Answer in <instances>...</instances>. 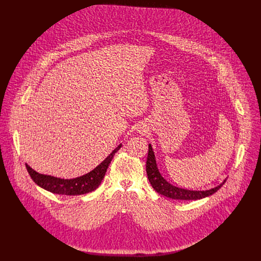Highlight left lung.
I'll use <instances>...</instances> for the list:
<instances>
[{"instance_id": "left-lung-1", "label": "left lung", "mask_w": 261, "mask_h": 261, "mask_svg": "<svg viewBox=\"0 0 261 261\" xmlns=\"http://www.w3.org/2000/svg\"><path fill=\"white\" fill-rule=\"evenodd\" d=\"M146 174L147 178L150 180L152 187L155 191H157L159 194L166 196L171 199H177V200H197L204 197H207L214 193H216L223 185L225 184L226 179L221 182L217 187L205 190V191H193V190H187L175 187L169 184L160 173L157 164L155 155L153 152L152 145L148 144V152H147V159H146Z\"/></svg>"}]
</instances>
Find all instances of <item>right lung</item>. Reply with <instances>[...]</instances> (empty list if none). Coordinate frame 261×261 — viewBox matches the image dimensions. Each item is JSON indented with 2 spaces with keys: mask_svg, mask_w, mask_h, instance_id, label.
<instances>
[{
  "mask_svg": "<svg viewBox=\"0 0 261 261\" xmlns=\"http://www.w3.org/2000/svg\"><path fill=\"white\" fill-rule=\"evenodd\" d=\"M121 146L122 144L118 145V147H116L102 163H100L95 169H93L89 173L71 179H64L51 175L38 173L34 169H32L28 164H25V167L32 179L38 185L39 187L55 194L82 195L90 193L99 187V185L101 184L105 175V172L108 168L109 163L113 160L115 154L120 150Z\"/></svg>",
  "mask_w": 261,
  "mask_h": 261,
  "instance_id": "obj_1",
  "label": "right lung"
}]
</instances>
